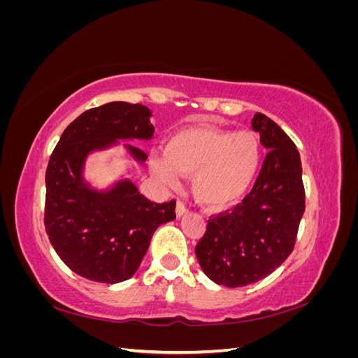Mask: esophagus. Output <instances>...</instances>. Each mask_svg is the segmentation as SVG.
<instances>
[{
  "label": "esophagus",
  "mask_w": 358,
  "mask_h": 358,
  "mask_svg": "<svg viewBox=\"0 0 358 358\" xmlns=\"http://www.w3.org/2000/svg\"><path fill=\"white\" fill-rule=\"evenodd\" d=\"M187 212H188L187 206L183 204L182 201H178V203H176V215H178V218H180V216H183Z\"/></svg>",
  "instance_id": "esophagus-1"
}]
</instances>
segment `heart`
Listing matches in <instances>:
<instances>
[{"label":"heart","instance_id":"obj_1","mask_svg":"<svg viewBox=\"0 0 358 358\" xmlns=\"http://www.w3.org/2000/svg\"><path fill=\"white\" fill-rule=\"evenodd\" d=\"M262 161V143L254 133L188 127L167 140L164 155L152 157L150 169L170 185L178 183L180 175H192L191 188L197 200L221 209L245 196Z\"/></svg>","mask_w":358,"mask_h":358}]
</instances>
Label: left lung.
Returning a JSON list of instances; mask_svg holds the SVG:
<instances>
[{
  "instance_id": "obj_1",
  "label": "left lung",
  "mask_w": 358,
  "mask_h": 358,
  "mask_svg": "<svg viewBox=\"0 0 358 358\" xmlns=\"http://www.w3.org/2000/svg\"><path fill=\"white\" fill-rule=\"evenodd\" d=\"M251 125L268 150L259 175L242 203L210 216L196 246L206 276L229 288L254 284L282 264L294 249L305 212L294 142L263 113H255Z\"/></svg>"
}]
</instances>
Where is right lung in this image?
I'll return each mask as SVG.
<instances>
[{
    "instance_id": "right-lung-1",
    "label": "right lung",
    "mask_w": 358,
    "mask_h": 358,
    "mask_svg": "<svg viewBox=\"0 0 358 358\" xmlns=\"http://www.w3.org/2000/svg\"><path fill=\"white\" fill-rule=\"evenodd\" d=\"M146 106L107 103L83 112L64 129L46 170L45 227L59 258L74 273L94 282L117 284L131 278L161 224L176 218V201L154 203L131 180L96 191L83 179L94 150L117 140H149L155 128ZM137 162L142 149L125 145Z\"/></svg>"
}]
</instances>
